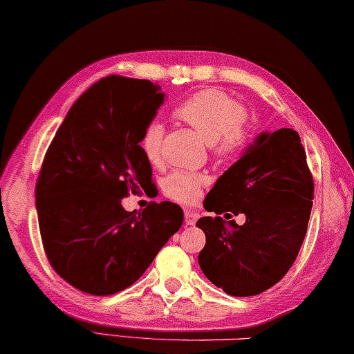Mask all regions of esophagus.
<instances>
[{
    "mask_svg": "<svg viewBox=\"0 0 354 354\" xmlns=\"http://www.w3.org/2000/svg\"><path fill=\"white\" fill-rule=\"evenodd\" d=\"M197 218H198V212L189 211V209L185 211V223L186 225H194L197 222Z\"/></svg>",
    "mask_w": 354,
    "mask_h": 354,
    "instance_id": "34e87169",
    "label": "esophagus"
}]
</instances>
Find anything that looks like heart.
<instances>
[{
	"instance_id": "1",
	"label": "heart",
	"mask_w": 354,
	"mask_h": 354,
	"mask_svg": "<svg viewBox=\"0 0 354 354\" xmlns=\"http://www.w3.org/2000/svg\"><path fill=\"white\" fill-rule=\"evenodd\" d=\"M176 117L189 124L220 162H231L248 148L251 134L245 124L246 111L234 98L218 89H205L191 95L176 109ZM165 126L154 120L142 136V149L151 165L162 160ZM208 176L202 172H171L163 180V194L180 203H194Z\"/></svg>"
}]
</instances>
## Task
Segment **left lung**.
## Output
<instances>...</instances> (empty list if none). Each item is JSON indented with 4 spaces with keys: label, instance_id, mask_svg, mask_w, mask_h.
<instances>
[{
    "label": "left lung",
    "instance_id": "8db88e82",
    "mask_svg": "<svg viewBox=\"0 0 354 354\" xmlns=\"http://www.w3.org/2000/svg\"><path fill=\"white\" fill-rule=\"evenodd\" d=\"M313 191L297 132L283 128L259 134L203 202L208 212L246 217L243 225L222 217L197 220L206 236L198 254L203 274L236 297L256 296L276 285L302 246Z\"/></svg>",
    "mask_w": 354,
    "mask_h": 354
}]
</instances>
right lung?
<instances>
[{
	"label": "right lung",
	"mask_w": 354,
	"mask_h": 354,
	"mask_svg": "<svg viewBox=\"0 0 354 354\" xmlns=\"http://www.w3.org/2000/svg\"><path fill=\"white\" fill-rule=\"evenodd\" d=\"M163 102L149 80L102 78L72 104L44 156L35 198L46 256L88 295L128 288L183 223L172 202L142 212L122 206L152 185L140 142Z\"/></svg>",
	"instance_id": "add662e5"
}]
</instances>
